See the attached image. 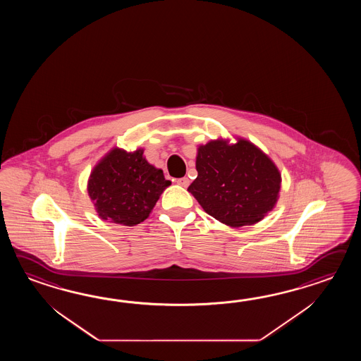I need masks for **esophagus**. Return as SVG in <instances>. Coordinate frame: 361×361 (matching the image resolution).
I'll return each mask as SVG.
<instances>
[{"mask_svg":"<svg viewBox=\"0 0 361 361\" xmlns=\"http://www.w3.org/2000/svg\"><path fill=\"white\" fill-rule=\"evenodd\" d=\"M177 184L185 188V187H188V184H190V179L187 177L179 178V179H177Z\"/></svg>","mask_w":361,"mask_h":361,"instance_id":"1","label":"esophagus"}]
</instances>
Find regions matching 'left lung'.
Instances as JSON below:
<instances>
[{
  "label": "left lung",
  "instance_id": "obj_1",
  "mask_svg": "<svg viewBox=\"0 0 361 361\" xmlns=\"http://www.w3.org/2000/svg\"><path fill=\"white\" fill-rule=\"evenodd\" d=\"M197 178L188 187L207 214L230 227L252 226L276 205L281 174L252 142L215 139L200 146Z\"/></svg>",
  "mask_w": 361,
  "mask_h": 361
}]
</instances>
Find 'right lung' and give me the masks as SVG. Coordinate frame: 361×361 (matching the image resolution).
I'll use <instances>...</instances> for the list:
<instances>
[{
  "instance_id": "add662e5",
  "label": "right lung",
  "mask_w": 361,
  "mask_h": 361,
  "mask_svg": "<svg viewBox=\"0 0 361 361\" xmlns=\"http://www.w3.org/2000/svg\"><path fill=\"white\" fill-rule=\"evenodd\" d=\"M170 183L161 169L148 164L142 148H114L92 169L87 193L102 219L135 226L148 218Z\"/></svg>"
}]
</instances>
